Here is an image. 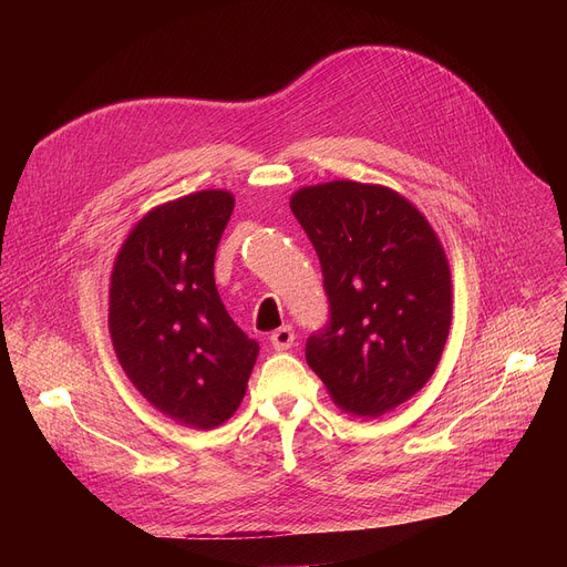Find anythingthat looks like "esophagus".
I'll list each match as a JSON object with an SVG mask.
<instances>
[{
  "instance_id": "obj_1",
  "label": "esophagus",
  "mask_w": 567,
  "mask_h": 567,
  "mask_svg": "<svg viewBox=\"0 0 567 567\" xmlns=\"http://www.w3.org/2000/svg\"><path fill=\"white\" fill-rule=\"evenodd\" d=\"M293 340H296V336H293L291 326H282V329H278V331L271 333V347H274L276 351H287V349H291Z\"/></svg>"
}]
</instances>
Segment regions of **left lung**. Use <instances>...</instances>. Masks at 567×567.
<instances>
[{"instance_id":"left-lung-1","label":"left lung","mask_w":567,"mask_h":567,"mask_svg":"<svg viewBox=\"0 0 567 567\" xmlns=\"http://www.w3.org/2000/svg\"><path fill=\"white\" fill-rule=\"evenodd\" d=\"M289 206L331 310L306 361L342 411L377 419L439 365L453 319L449 259L419 208L385 186L329 182L296 190Z\"/></svg>"}]
</instances>
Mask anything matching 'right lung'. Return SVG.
Instances as JSON below:
<instances>
[{
	"label": "right lung",
	"mask_w": 567,
	"mask_h": 567,
	"mask_svg": "<svg viewBox=\"0 0 567 567\" xmlns=\"http://www.w3.org/2000/svg\"><path fill=\"white\" fill-rule=\"evenodd\" d=\"M234 212L227 190L156 206L110 278V338L135 389L172 421L212 430L241 404L259 344L227 315L214 278Z\"/></svg>",
	"instance_id": "obj_1"
}]
</instances>
